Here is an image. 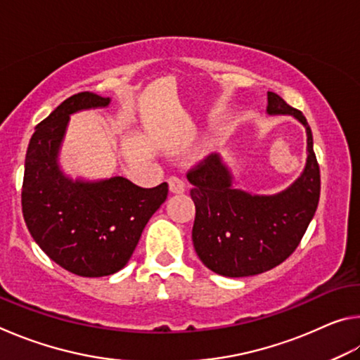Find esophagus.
<instances>
[{"label": "esophagus", "instance_id": "esophagus-1", "mask_svg": "<svg viewBox=\"0 0 360 360\" xmlns=\"http://www.w3.org/2000/svg\"><path fill=\"white\" fill-rule=\"evenodd\" d=\"M168 186H169V192H172V193H182L186 191L184 181L176 178V176H172V178L168 179Z\"/></svg>", "mask_w": 360, "mask_h": 360}]
</instances>
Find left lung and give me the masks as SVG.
I'll list each match as a JSON object with an SVG mask.
<instances>
[{"label":"left lung","mask_w":360,"mask_h":360,"mask_svg":"<svg viewBox=\"0 0 360 360\" xmlns=\"http://www.w3.org/2000/svg\"><path fill=\"white\" fill-rule=\"evenodd\" d=\"M266 112L292 115L307 131V163L292 184L275 195L236 188L219 154L187 173L195 203L192 241L200 260L217 275L254 276L275 268L295 251L316 212L321 193L319 165L304 115L268 92Z\"/></svg>","instance_id":"obj_1"}]
</instances>
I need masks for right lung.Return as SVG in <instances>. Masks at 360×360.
<instances>
[{"label": "right lung", "instance_id": "add662e5", "mask_svg": "<svg viewBox=\"0 0 360 360\" xmlns=\"http://www.w3.org/2000/svg\"><path fill=\"white\" fill-rule=\"evenodd\" d=\"M109 103L92 92L66 98L36 127L25 157L22 212L30 233L56 264L84 278L122 270L168 195L167 182L143 188L124 176L72 179L60 168L70 115Z\"/></svg>", "mask_w": 360, "mask_h": 360}]
</instances>
